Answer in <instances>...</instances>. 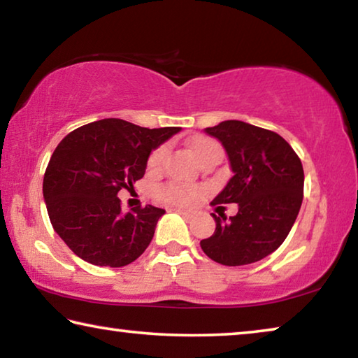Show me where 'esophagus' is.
<instances>
[{
    "label": "esophagus",
    "instance_id": "1",
    "mask_svg": "<svg viewBox=\"0 0 358 358\" xmlns=\"http://www.w3.org/2000/svg\"><path fill=\"white\" fill-rule=\"evenodd\" d=\"M175 211H177L178 215L185 216V217H192V216H194V213H192V211H189V210H181V208H177Z\"/></svg>",
    "mask_w": 358,
    "mask_h": 358
}]
</instances>
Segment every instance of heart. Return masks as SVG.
Segmentation results:
<instances>
[{
	"label": "heart",
	"instance_id": "b5f03b06",
	"mask_svg": "<svg viewBox=\"0 0 358 358\" xmlns=\"http://www.w3.org/2000/svg\"><path fill=\"white\" fill-rule=\"evenodd\" d=\"M191 151H192L194 157H196L199 162L205 159V157L211 153H221V150H220V147H217L216 142L210 141V138H203V137H199L191 143ZM166 153H167L166 147H159L150 155L147 166H148V171L151 173L161 171ZM156 197L166 203L181 205V207H183V205H191L196 202V199L199 197V189L192 186H181V185L171 183V185L157 187Z\"/></svg>",
	"mask_w": 358,
	"mask_h": 358
}]
</instances>
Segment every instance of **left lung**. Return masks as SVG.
I'll return each instance as SVG.
<instances>
[{
    "label": "left lung",
    "mask_w": 358,
    "mask_h": 358,
    "mask_svg": "<svg viewBox=\"0 0 358 358\" xmlns=\"http://www.w3.org/2000/svg\"><path fill=\"white\" fill-rule=\"evenodd\" d=\"M203 131L221 142L234 173L213 203H238V213L229 220L211 213L216 229L201 241L202 251L227 266L257 262L282 245L296 220L301 161L280 134L245 121H221Z\"/></svg>",
    "instance_id": "8db88e82"
}]
</instances>
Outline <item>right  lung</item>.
I'll return each instance as SVG.
<instances>
[{"mask_svg": "<svg viewBox=\"0 0 358 358\" xmlns=\"http://www.w3.org/2000/svg\"><path fill=\"white\" fill-rule=\"evenodd\" d=\"M180 131L106 118L58 143L42 192L52 226L72 252L99 266H124L142 256L166 210L147 205L123 213L118 192L141 180L151 151Z\"/></svg>", "mask_w": 358, "mask_h": 358, "instance_id": "obj_1", "label": "right lung"}]
</instances>
